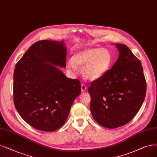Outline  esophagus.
<instances>
[{"label":"esophagus","mask_w":157,"mask_h":157,"mask_svg":"<svg viewBox=\"0 0 157 157\" xmlns=\"http://www.w3.org/2000/svg\"><path fill=\"white\" fill-rule=\"evenodd\" d=\"M87 90V86L84 84H81V91L84 92Z\"/></svg>","instance_id":"esophagus-1"}]
</instances>
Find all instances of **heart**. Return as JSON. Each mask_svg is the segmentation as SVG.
<instances>
[{"label":"heart","mask_w":157,"mask_h":157,"mask_svg":"<svg viewBox=\"0 0 157 157\" xmlns=\"http://www.w3.org/2000/svg\"><path fill=\"white\" fill-rule=\"evenodd\" d=\"M112 63V56L108 49L89 48L74 53L73 59L67 62V67L75 73L77 66L82 67L83 76L89 80H96L106 73Z\"/></svg>","instance_id":"obj_1"}]
</instances>
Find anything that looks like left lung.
Wrapping results in <instances>:
<instances>
[{
    "label": "left lung",
    "mask_w": 157,
    "mask_h": 157,
    "mask_svg": "<svg viewBox=\"0 0 157 157\" xmlns=\"http://www.w3.org/2000/svg\"><path fill=\"white\" fill-rule=\"evenodd\" d=\"M119 56L112 68L91 83L90 109L95 121L113 129L130 122L144 102L146 82L140 60L122 44H116Z\"/></svg>",
    "instance_id": "8db88e82"
}]
</instances>
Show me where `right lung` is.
Masks as SVG:
<instances>
[{
  "label": "right lung",
  "instance_id": "add662e5",
  "mask_svg": "<svg viewBox=\"0 0 157 157\" xmlns=\"http://www.w3.org/2000/svg\"><path fill=\"white\" fill-rule=\"evenodd\" d=\"M64 41L40 40L31 46L16 66L13 100L18 114L31 127L53 131L66 122L81 92L78 79L67 78Z\"/></svg>",
  "mask_w": 157,
  "mask_h": 157
}]
</instances>
